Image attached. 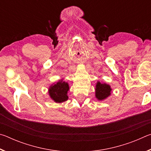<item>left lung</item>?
<instances>
[{
	"mask_svg": "<svg viewBox=\"0 0 151 151\" xmlns=\"http://www.w3.org/2000/svg\"><path fill=\"white\" fill-rule=\"evenodd\" d=\"M95 90V96L96 99L99 101H102L110 96L112 89L109 85H106V84L104 83H101L100 82H98L96 83Z\"/></svg>",
	"mask_w": 151,
	"mask_h": 151,
	"instance_id": "obj_1",
	"label": "left lung"
}]
</instances>
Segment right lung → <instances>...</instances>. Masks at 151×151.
Segmentation results:
<instances>
[{
  "mask_svg": "<svg viewBox=\"0 0 151 151\" xmlns=\"http://www.w3.org/2000/svg\"><path fill=\"white\" fill-rule=\"evenodd\" d=\"M69 90V86L67 83L65 81H60L58 83L52 85L49 88V95L51 99L56 103H63L67 101V93Z\"/></svg>",
  "mask_w": 151,
  "mask_h": 151,
  "instance_id": "right-lung-1",
  "label": "right lung"
}]
</instances>
